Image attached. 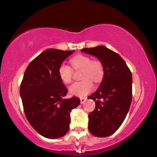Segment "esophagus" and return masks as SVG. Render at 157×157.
Returning <instances> with one entry per match:
<instances>
[{
    "mask_svg": "<svg viewBox=\"0 0 157 157\" xmlns=\"http://www.w3.org/2000/svg\"><path fill=\"white\" fill-rule=\"evenodd\" d=\"M86 98H85V97H82V98L80 99V101H81V104H83L86 101Z\"/></svg>",
    "mask_w": 157,
    "mask_h": 157,
    "instance_id": "obj_1",
    "label": "esophagus"
}]
</instances>
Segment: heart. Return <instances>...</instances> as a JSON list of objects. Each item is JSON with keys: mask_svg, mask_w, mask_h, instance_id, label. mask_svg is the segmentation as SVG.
I'll use <instances>...</instances> for the list:
<instances>
[{"mask_svg": "<svg viewBox=\"0 0 157 157\" xmlns=\"http://www.w3.org/2000/svg\"><path fill=\"white\" fill-rule=\"evenodd\" d=\"M74 70H82L81 78L83 80L74 83L69 86V92L77 97H85L92 91L93 82L100 83L105 76V67L99 59L91 60V57L78 55L71 60ZM73 69L68 65L62 63L58 67V74L60 80L65 83H70L73 79Z\"/></svg>", "mask_w": 157, "mask_h": 157, "instance_id": "1", "label": "heart"}]
</instances>
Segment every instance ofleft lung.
I'll return each mask as SVG.
<instances>
[{
	"label": "left lung",
	"instance_id": "1",
	"mask_svg": "<svg viewBox=\"0 0 157 157\" xmlns=\"http://www.w3.org/2000/svg\"><path fill=\"white\" fill-rule=\"evenodd\" d=\"M103 63L105 76L97 90L89 99L96 107L89 115V131L97 137L115 133L123 123L132 101L131 71L123 58L105 46L83 48Z\"/></svg>",
	"mask_w": 157,
	"mask_h": 157
}]
</instances>
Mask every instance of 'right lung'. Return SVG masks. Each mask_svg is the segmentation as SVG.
<instances>
[{
	"instance_id": "add662e5",
	"label": "right lung",
	"mask_w": 157,
	"mask_h": 157,
	"mask_svg": "<svg viewBox=\"0 0 157 157\" xmlns=\"http://www.w3.org/2000/svg\"><path fill=\"white\" fill-rule=\"evenodd\" d=\"M75 50L48 49L32 60L20 86L24 111L35 131L48 138L67 133L71 112L80 105L76 97L63 99L68 89L59 78L58 67Z\"/></svg>"
}]
</instances>
